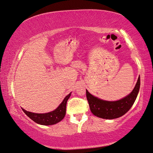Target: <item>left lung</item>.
Instances as JSON below:
<instances>
[{
    "label": "left lung",
    "mask_w": 153,
    "mask_h": 153,
    "mask_svg": "<svg viewBox=\"0 0 153 153\" xmlns=\"http://www.w3.org/2000/svg\"><path fill=\"white\" fill-rule=\"evenodd\" d=\"M140 87V77L132 92L127 97L117 101H106L99 99L86 90V97L90 110L94 115L104 119H115L125 114L131 108L138 95Z\"/></svg>",
    "instance_id": "1"
}]
</instances>
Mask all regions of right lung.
Segmentation results:
<instances>
[{"instance_id": "add662e5", "label": "right lung", "mask_w": 153, "mask_h": 153, "mask_svg": "<svg viewBox=\"0 0 153 153\" xmlns=\"http://www.w3.org/2000/svg\"><path fill=\"white\" fill-rule=\"evenodd\" d=\"M71 93L65 97L63 101L62 102L56 110L51 112L45 114H37L26 111V110L23 108L22 110L29 118H31L35 122L39 123V124L44 126L53 125L60 122L64 118L65 115H66V103Z\"/></svg>"}]
</instances>
